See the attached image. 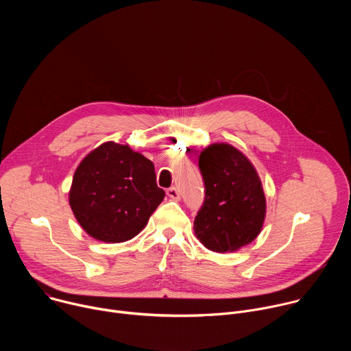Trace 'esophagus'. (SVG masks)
Masks as SVG:
<instances>
[{"mask_svg": "<svg viewBox=\"0 0 351 351\" xmlns=\"http://www.w3.org/2000/svg\"><path fill=\"white\" fill-rule=\"evenodd\" d=\"M167 194H168V197H171V198H173V199H180V194H179L178 189L173 187V186L167 190Z\"/></svg>", "mask_w": 351, "mask_h": 351, "instance_id": "obj_1", "label": "esophagus"}]
</instances>
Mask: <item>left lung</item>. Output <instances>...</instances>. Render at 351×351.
I'll return each mask as SVG.
<instances>
[{
    "mask_svg": "<svg viewBox=\"0 0 351 351\" xmlns=\"http://www.w3.org/2000/svg\"><path fill=\"white\" fill-rule=\"evenodd\" d=\"M198 168L206 187L194 218L198 240L217 253L252 243L265 219V195L252 162L234 147L219 143L203 149Z\"/></svg>",
    "mask_w": 351,
    "mask_h": 351,
    "instance_id": "1",
    "label": "left lung"
}]
</instances>
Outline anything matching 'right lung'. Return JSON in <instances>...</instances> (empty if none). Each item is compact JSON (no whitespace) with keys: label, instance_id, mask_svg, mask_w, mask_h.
I'll use <instances>...</instances> for the list:
<instances>
[{"label":"right lung","instance_id":"1","mask_svg":"<svg viewBox=\"0 0 351 351\" xmlns=\"http://www.w3.org/2000/svg\"><path fill=\"white\" fill-rule=\"evenodd\" d=\"M164 197L154 164L129 145L108 141L93 149L77 167L69 204L91 237L122 243L147 225Z\"/></svg>","mask_w":351,"mask_h":351}]
</instances>
